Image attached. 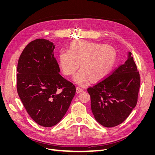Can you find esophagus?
I'll return each mask as SVG.
<instances>
[{
	"label": "esophagus",
	"mask_w": 155,
	"mask_h": 155,
	"mask_svg": "<svg viewBox=\"0 0 155 155\" xmlns=\"http://www.w3.org/2000/svg\"><path fill=\"white\" fill-rule=\"evenodd\" d=\"M83 91V89L81 88H79V87H77L76 88V92L77 93H80L81 92Z\"/></svg>",
	"instance_id": "1"
}]
</instances>
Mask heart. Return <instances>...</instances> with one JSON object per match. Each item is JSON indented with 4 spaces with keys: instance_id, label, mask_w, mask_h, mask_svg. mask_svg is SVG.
<instances>
[{
    "instance_id": "heart-1",
    "label": "heart",
    "mask_w": 155,
    "mask_h": 155,
    "mask_svg": "<svg viewBox=\"0 0 155 155\" xmlns=\"http://www.w3.org/2000/svg\"><path fill=\"white\" fill-rule=\"evenodd\" d=\"M116 61V52L107 45L83 40L72 42L68 50H61L59 62L63 73L72 76L79 67L81 68L74 76L78 85H85L91 79L99 81L110 72Z\"/></svg>"
}]
</instances>
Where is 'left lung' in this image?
<instances>
[{"mask_svg": "<svg viewBox=\"0 0 155 155\" xmlns=\"http://www.w3.org/2000/svg\"><path fill=\"white\" fill-rule=\"evenodd\" d=\"M140 86V74L129 52L124 64L87 88L97 122L105 127L123 123L137 105Z\"/></svg>", "mask_w": 155, "mask_h": 155, "instance_id": "obj_1", "label": "left lung"}]
</instances>
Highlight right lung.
<instances>
[{
  "instance_id": "add662e5",
  "label": "right lung",
  "mask_w": 155,
  "mask_h": 155,
  "mask_svg": "<svg viewBox=\"0 0 155 155\" xmlns=\"http://www.w3.org/2000/svg\"><path fill=\"white\" fill-rule=\"evenodd\" d=\"M55 46L45 39L31 41L18 61L17 91L35 122L45 127L59 123L76 94L74 84L59 74Z\"/></svg>"
}]
</instances>
